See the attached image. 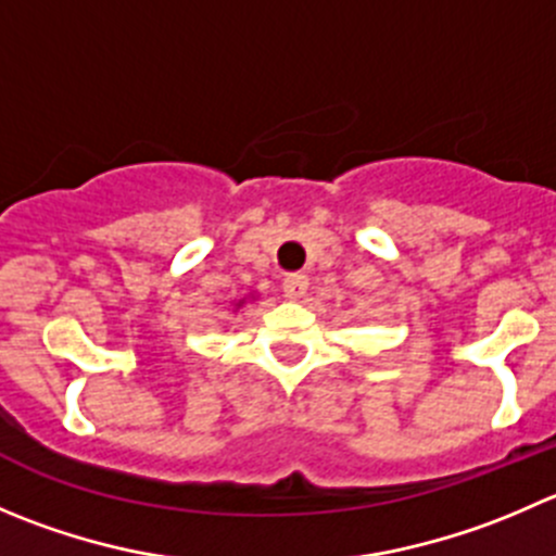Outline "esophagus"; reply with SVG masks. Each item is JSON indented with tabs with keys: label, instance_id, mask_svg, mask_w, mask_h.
Listing matches in <instances>:
<instances>
[{
	"label": "esophagus",
	"instance_id": "esophagus-1",
	"mask_svg": "<svg viewBox=\"0 0 556 556\" xmlns=\"http://www.w3.org/2000/svg\"><path fill=\"white\" fill-rule=\"evenodd\" d=\"M306 288H309V279H306L304 274H290L282 282V290L288 299H301V295L306 293Z\"/></svg>",
	"mask_w": 556,
	"mask_h": 556
}]
</instances>
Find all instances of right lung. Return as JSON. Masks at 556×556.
I'll use <instances>...</instances> for the list:
<instances>
[{"instance_id": "1", "label": "right lung", "mask_w": 556, "mask_h": 556, "mask_svg": "<svg viewBox=\"0 0 556 556\" xmlns=\"http://www.w3.org/2000/svg\"><path fill=\"white\" fill-rule=\"evenodd\" d=\"M241 304H244V301H239V304H236V306H241Z\"/></svg>"}]
</instances>
